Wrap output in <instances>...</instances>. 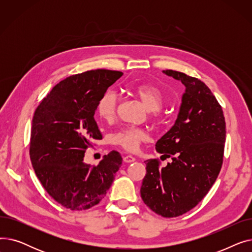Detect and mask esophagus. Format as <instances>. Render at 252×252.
<instances>
[{
  "label": "esophagus",
  "mask_w": 252,
  "mask_h": 252,
  "mask_svg": "<svg viewBox=\"0 0 252 252\" xmlns=\"http://www.w3.org/2000/svg\"><path fill=\"white\" fill-rule=\"evenodd\" d=\"M135 160H136V158H135L134 156H131V155H126V156L124 157V161H125V162H127V163L134 162Z\"/></svg>",
  "instance_id": "34e87169"
}]
</instances>
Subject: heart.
<instances>
[{
	"instance_id": "b5f03b06",
	"label": "heart",
	"mask_w": 252,
	"mask_h": 252,
	"mask_svg": "<svg viewBox=\"0 0 252 252\" xmlns=\"http://www.w3.org/2000/svg\"><path fill=\"white\" fill-rule=\"evenodd\" d=\"M131 92L145 104V106L153 111L156 115L164 102V95L161 89L153 84H141L131 88ZM117 108V97L111 91H107L100 98L97 105L98 115L106 122H110L115 117ZM147 131L135 126H126L122 128L114 136V142L127 151H136L140 144L147 141Z\"/></svg>"
}]
</instances>
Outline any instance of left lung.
Segmentation results:
<instances>
[{
  "label": "left lung",
  "mask_w": 252,
  "mask_h": 252,
  "mask_svg": "<svg viewBox=\"0 0 252 252\" xmlns=\"http://www.w3.org/2000/svg\"><path fill=\"white\" fill-rule=\"evenodd\" d=\"M163 73L181 81L186 91L175 125L155 145L173 161L164 167L158 159L145 161L141 197L155 214L175 218L195 207L215 184L222 164L226 122L221 106L200 79L170 69Z\"/></svg>",
  "instance_id": "1"
}]
</instances>
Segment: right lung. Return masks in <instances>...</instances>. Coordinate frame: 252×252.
<instances>
[{
  "instance_id": "right-lung-1",
  "label": "right lung",
  "mask_w": 252,
  "mask_h": 252,
  "mask_svg": "<svg viewBox=\"0 0 252 252\" xmlns=\"http://www.w3.org/2000/svg\"><path fill=\"white\" fill-rule=\"evenodd\" d=\"M124 73L96 69L66 77L36 107L30 156L48 194L62 206L85 210L98 204L123 163L117 151L98 165L84 162L86 150L102 134L94 118L100 98Z\"/></svg>"
}]
</instances>
